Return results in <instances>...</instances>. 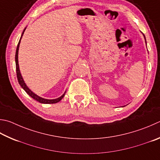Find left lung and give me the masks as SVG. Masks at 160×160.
Instances as JSON below:
<instances>
[{"label": "left lung", "instance_id": "left-lung-1", "mask_svg": "<svg viewBox=\"0 0 160 160\" xmlns=\"http://www.w3.org/2000/svg\"><path fill=\"white\" fill-rule=\"evenodd\" d=\"M143 36H144V35H143ZM144 38H145V40H146V37H145V36H144Z\"/></svg>", "mask_w": 160, "mask_h": 160}]
</instances>
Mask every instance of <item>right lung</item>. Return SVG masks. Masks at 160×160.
<instances>
[{
	"instance_id": "right-lung-1",
	"label": "right lung",
	"mask_w": 160,
	"mask_h": 160,
	"mask_svg": "<svg viewBox=\"0 0 160 160\" xmlns=\"http://www.w3.org/2000/svg\"><path fill=\"white\" fill-rule=\"evenodd\" d=\"M26 30V28H24V31H23V33L22 34V36H21V38H20L19 41L18 45H17V50H16V54H15V63H16V72H17V80H18V82L19 84L20 85V86L22 87V88L24 89V91L27 93V94L30 96L31 97H32L37 101H38V102L41 103H56L57 102H59L62 99L63 97H64V95L66 94V92H64V94H63L62 96H61L60 97L57 98H55V99H46V98H42L39 97V96H38L37 94H35L33 92L31 91V90L28 88L26 85V83L24 82V80H23V78L21 75V72H20V70H19V63H18V52H19V44H20V42H21V39H22V37L23 36V34H24V31Z\"/></svg>"
}]
</instances>
